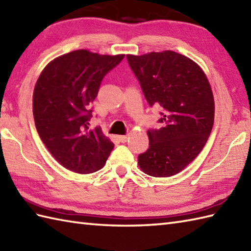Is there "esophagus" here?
<instances>
[{
  "mask_svg": "<svg viewBox=\"0 0 251 251\" xmlns=\"http://www.w3.org/2000/svg\"><path fill=\"white\" fill-rule=\"evenodd\" d=\"M128 136H120L119 137V139H120V141L121 142H123V143H124V142H126L127 140H128Z\"/></svg>",
  "mask_w": 251,
  "mask_h": 251,
  "instance_id": "esophagus-1",
  "label": "esophagus"
}]
</instances>
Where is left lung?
Here are the masks:
<instances>
[{"label": "left lung", "mask_w": 251, "mask_h": 251, "mask_svg": "<svg viewBox=\"0 0 251 251\" xmlns=\"http://www.w3.org/2000/svg\"><path fill=\"white\" fill-rule=\"evenodd\" d=\"M147 101L162 109L163 127L148 130L150 143L138 157L143 173L170 177L188 166L206 145L215 120V100L202 69L173 50L126 55Z\"/></svg>", "instance_id": "left-lung-1"}]
</instances>
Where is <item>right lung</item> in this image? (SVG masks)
<instances>
[{
  "mask_svg": "<svg viewBox=\"0 0 251 251\" xmlns=\"http://www.w3.org/2000/svg\"><path fill=\"white\" fill-rule=\"evenodd\" d=\"M124 56L73 50L47 63L37 78L33 90L36 130L52 157L71 172H97L113 150L114 143L101 128H88V108L103 76Z\"/></svg>",
  "mask_w": 251,
  "mask_h": 251,
  "instance_id": "add662e5",
  "label": "right lung"
}]
</instances>
